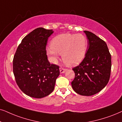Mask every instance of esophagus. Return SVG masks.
I'll use <instances>...</instances> for the list:
<instances>
[{
  "instance_id": "1",
  "label": "esophagus",
  "mask_w": 122,
  "mask_h": 122,
  "mask_svg": "<svg viewBox=\"0 0 122 122\" xmlns=\"http://www.w3.org/2000/svg\"><path fill=\"white\" fill-rule=\"evenodd\" d=\"M66 69L63 68V67H61L60 68V73H61V74L64 73V72L66 71Z\"/></svg>"
}]
</instances>
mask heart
<instances>
[{
    "label": "heart",
    "instance_id": "obj_1",
    "mask_svg": "<svg viewBox=\"0 0 122 122\" xmlns=\"http://www.w3.org/2000/svg\"><path fill=\"white\" fill-rule=\"evenodd\" d=\"M87 46V38L83 34H64L52 39L47 53L54 61L62 54L64 62L67 65L74 66L79 65L85 57Z\"/></svg>",
    "mask_w": 122,
    "mask_h": 122
}]
</instances>
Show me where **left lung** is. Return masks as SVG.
<instances>
[{
  "mask_svg": "<svg viewBox=\"0 0 122 122\" xmlns=\"http://www.w3.org/2000/svg\"><path fill=\"white\" fill-rule=\"evenodd\" d=\"M88 39L86 56L74 67L75 78L71 86L76 93L89 96L101 91L110 76L112 58L107 44L93 33L84 31Z\"/></svg>",
  "mask_w": 122,
  "mask_h": 122,
  "instance_id": "obj_1",
  "label": "left lung"
}]
</instances>
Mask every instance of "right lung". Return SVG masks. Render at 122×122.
Returning a JSON list of instances; mask_svg holds the SVG:
<instances>
[{
	"mask_svg": "<svg viewBox=\"0 0 122 122\" xmlns=\"http://www.w3.org/2000/svg\"><path fill=\"white\" fill-rule=\"evenodd\" d=\"M52 30L39 27L25 36L13 60V71L18 87L25 94L36 98L53 92L60 75L59 66L48 61L46 46Z\"/></svg>",
	"mask_w": 122,
	"mask_h": 122,
	"instance_id": "1",
	"label": "right lung"
}]
</instances>
